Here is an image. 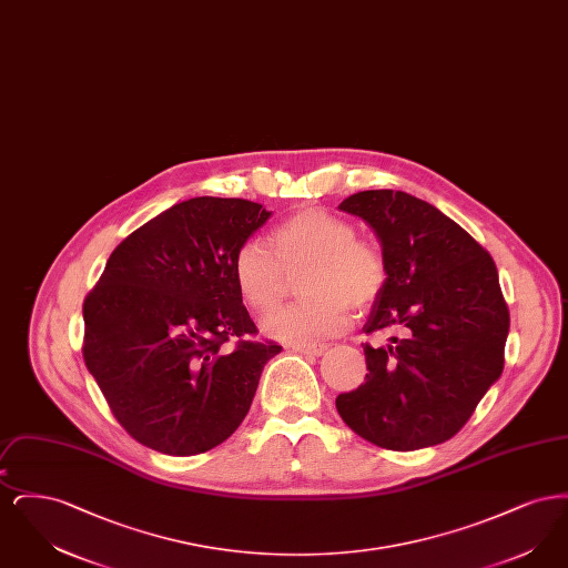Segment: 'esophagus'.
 Masks as SVG:
<instances>
[{"mask_svg":"<svg viewBox=\"0 0 568 568\" xmlns=\"http://www.w3.org/2000/svg\"><path fill=\"white\" fill-rule=\"evenodd\" d=\"M292 349L304 355H322L327 349L325 345H292Z\"/></svg>","mask_w":568,"mask_h":568,"instance_id":"obj_1","label":"esophagus"}]
</instances>
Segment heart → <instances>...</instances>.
I'll use <instances>...</instances> for the list:
<instances>
[{"mask_svg": "<svg viewBox=\"0 0 568 568\" xmlns=\"http://www.w3.org/2000/svg\"><path fill=\"white\" fill-rule=\"evenodd\" d=\"M271 251L248 241L234 255V283L244 304L264 315L283 300L287 276H300L302 302L281 308L264 332L294 345H311L343 332L353 311H366L387 285L381 248L357 239L347 219L302 206L271 230Z\"/></svg>", "mask_w": 568, "mask_h": 568, "instance_id": "b5f03b06", "label": "heart"}]
</instances>
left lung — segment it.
<instances>
[{
    "mask_svg": "<svg viewBox=\"0 0 568 568\" xmlns=\"http://www.w3.org/2000/svg\"><path fill=\"white\" fill-rule=\"evenodd\" d=\"M378 236L387 285L364 325L387 345H362L368 375L336 398L368 443L413 452L449 440L505 366L509 308L481 244L405 191L353 193L338 206Z\"/></svg>",
    "mask_w": 568,
    "mask_h": 568,
    "instance_id": "8db88e82",
    "label": "left lung"
}]
</instances>
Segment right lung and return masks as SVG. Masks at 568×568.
Wrapping results in <instances>:
<instances>
[{"label":"right lung","mask_w":568,"mask_h":568,"mask_svg":"<svg viewBox=\"0 0 568 568\" xmlns=\"http://www.w3.org/2000/svg\"><path fill=\"white\" fill-rule=\"evenodd\" d=\"M268 216L241 197H191L110 253L82 304V357L138 443L195 456L243 424L281 345L251 338L232 264Z\"/></svg>","instance_id":"1"}]
</instances>
